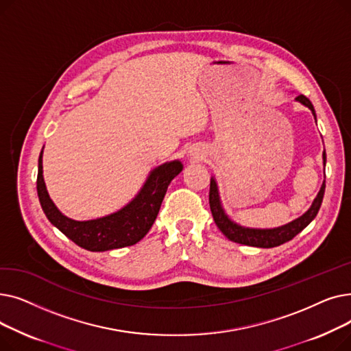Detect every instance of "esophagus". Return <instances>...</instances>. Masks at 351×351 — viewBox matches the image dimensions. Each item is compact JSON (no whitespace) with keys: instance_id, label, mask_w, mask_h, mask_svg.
I'll return each instance as SVG.
<instances>
[{"instance_id":"esophagus-1","label":"esophagus","mask_w":351,"mask_h":351,"mask_svg":"<svg viewBox=\"0 0 351 351\" xmlns=\"http://www.w3.org/2000/svg\"><path fill=\"white\" fill-rule=\"evenodd\" d=\"M195 158H200V155H199V154H196V155H195Z\"/></svg>"}]
</instances>
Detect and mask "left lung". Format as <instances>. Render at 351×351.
<instances>
[{
	"instance_id": "1",
	"label": "left lung",
	"mask_w": 351,
	"mask_h": 351,
	"mask_svg": "<svg viewBox=\"0 0 351 351\" xmlns=\"http://www.w3.org/2000/svg\"><path fill=\"white\" fill-rule=\"evenodd\" d=\"M296 101H299L300 104L307 106L311 110L313 117H315V119H316L315 108H313L311 102L304 95H299L296 98ZM323 163L326 166V152H323ZM324 189H326V182H323L320 192L317 193L316 199L313 200L310 209L304 215H302L298 219H294L293 222H290L287 225L273 228V229H252V228H245V226L234 223L233 220L225 213L222 202H220L217 183H216L215 178H210L209 205H210L212 216H213L216 226L229 239V241H232L234 243L246 245V246L269 249V247L280 246V245L291 241L294 236L299 234L311 222V220L316 217V215L322 206Z\"/></svg>"
}]
</instances>
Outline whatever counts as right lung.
<instances>
[{
	"mask_svg": "<svg viewBox=\"0 0 351 351\" xmlns=\"http://www.w3.org/2000/svg\"><path fill=\"white\" fill-rule=\"evenodd\" d=\"M183 169L179 160L166 162L151 171L139 193L121 210L92 220H73L62 215L51 200L43 176V151L38 159V192L41 208L49 222L68 239L89 252H105L138 243L152 228L169 183Z\"/></svg>",
	"mask_w": 351,
	"mask_h": 351,
	"instance_id": "add662e5",
	"label": "right lung"
}]
</instances>
